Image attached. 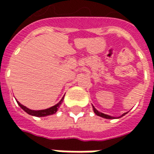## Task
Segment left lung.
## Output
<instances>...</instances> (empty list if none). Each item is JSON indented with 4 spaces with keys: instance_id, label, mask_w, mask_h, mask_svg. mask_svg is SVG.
I'll return each mask as SVG.
<instances>
[{
    "instance_id": "8db88e82",
    "label": "left lung",
    "mask_w": 154,
    "mask_h": 154,
    "mask_svg": "<svg viewBox=\"0 0 154 154\" xmlns=\"http://www.w3.org/2000/svg\"><path fill=\"white\" fill-rule=\"evenodd\" d=\"M92 108H93V111H94V113H95V114H96L97 116H101V117H103V118H106V119H114V118H116V117H114V116H109V115L103 114V113H102V112H99L98 110H97V109H95V107H94V106H92ZM125 114H126V113L122 114L121 116H124Z\"/></svg>"
}]
</instances>
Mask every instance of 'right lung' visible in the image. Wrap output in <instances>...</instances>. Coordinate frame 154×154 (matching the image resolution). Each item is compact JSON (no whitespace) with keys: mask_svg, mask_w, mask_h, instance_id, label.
I'll use <instances>...</instances> for the list:
<instances>
[{"mask_svg":"<svg viewBox=\"0 0 154 154\" xmlns=\"http://www.w3.org/2000/svg\"><path fill=\"white\" fill-rule=\"evenodd\" d=\"M62 101H63V98L61 99V101H60L59 103H56V105L52 106L51 108H48V109H41V110H32V109H28L27 107L24 106L23 104H21V103H20V102H18V101H17V103H18V104L20 106L21 108L24 109L26 113H28L29 115L34 116H38V117H41V116H50L55 114L56 111H57V109H59L60 105L62 104Z\"/></svg>","mask_w":154,"mask_h":154,"instance_id":"add662e5","label":"right lung"}]
</instances>
